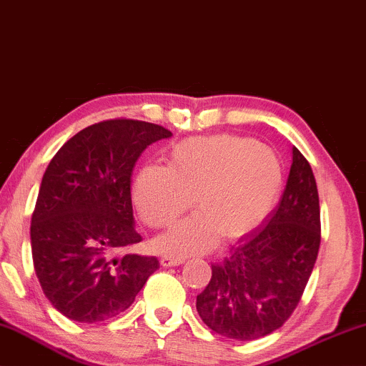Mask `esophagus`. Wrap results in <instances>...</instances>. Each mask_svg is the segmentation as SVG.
<instances>
[{"label":"esophagus","mask_w":366,"mask_h":366,"mask_svg":"<svg viewBox=\"0 0 366 366\" xmlns=\"http://www.w3.org/2000/svg\"><path fill=\"white\" fill-rule=\"evenodd\" d=\"M184 262L182 257H171V255H164L161 259V265L162 267H177Z\"/></svg>","instance_id":"esophagus-1"}]
</instances>
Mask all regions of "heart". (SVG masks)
<instances>
[{
	"label": "heart",
	"instance_id": "1",
	"mask_svg": "<svg viewBox=\"0 0 366 366\" xmlns=\"http://www.w3.org/2000/svg\"><path fill=\"white\" fill-rule=\"evenodd\" d=\"M282 181V162L269 147L234 136L194 137L172 147L167 167H144L132 199L152 229L171 225L194 202L199 212L154 242L162 254L184 257L212 249L217 237L237 240L259 227Z\"/></svg>",
	"mask_w": 366,
	"mask_h": 366
}]
</instances>
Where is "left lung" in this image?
<instances>
[{"mask_svg":"<svg viewBox=\"0 0 366 366\" xmlns=\"http://www.w3.org/2000/svg\"><path fill=\"white\" fill-rule=\"evenodd\" d=\"M320 249V204L310 164L297 147L277 207L242 237L197 295L202 322L219 335L250 342L290 318Z\"/></svg>","mask_w":366,"mask_h":366,"instance_id":"left-lung-1","label":"left lung"}]
</instances>
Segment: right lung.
Listing matches in <instances>:
<instances>
[{
  "label": "right lung",
  "mask_w": 366,
  "mask_h": 366,
  "mask_svg": "<svg viewBox=\"0 0 366 366\" xmlns=\"http://www.w3.org/2000/svg\"><path fill=\"white\" fill-rule=\"evenodd\" d=\"M166 127L109 119L79 131L51 159L31 217V254L44 295L56 310L81 323L104 322L132 305L156 257L117 250L139 244L131 176Z\"/></svg>",
  "instance_id": "right-lung-1"
}]
</instances>
